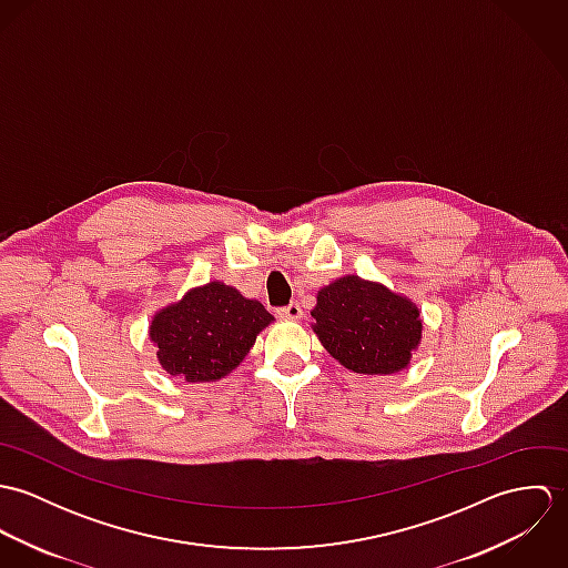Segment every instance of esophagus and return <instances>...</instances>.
<instances>
[{"instance_id":"1","label":"esophagus","mask_w":568,"mask_h":568,"mask_svg":"<svg viewBox=\"0 0 568 568\" xmlns=\"http://www.w3.org/2000/svg\"><path fill=\"white\" fill-rule=\"evenodd\" d=\"M277 315H280L282 320H300V317H302V306H300L297 302H291L288 306L280 308Z\"/></svg>"}]
</instances>
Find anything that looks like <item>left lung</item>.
Listing matches in <instances>:
<instances>
[{
  "label": "left lung",
  "instance_id": "obj_1",
  "mask_svg": "<svg viewBox=\"0 0 568 568\" xmlns=\"http://www.w3.org/2000/svg\"><path fill=\"white\" fill-rule=\"evenodd\" d=\"M313 320L329 356L356 374L405 369L422 338L417 306L358 275H345L322 288Z\"/></svg>",
  "mask_w": 568,
  "mask_h": 568
}]
</instances>
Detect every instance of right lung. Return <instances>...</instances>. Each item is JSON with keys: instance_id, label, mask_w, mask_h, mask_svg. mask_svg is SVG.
<instances>
[{"instance_id": "1", "label": "right lung", "mask_w": 568, "mask_h": 568, "mask_svg": "<svg viewBox=\"0 0 568 568\" xmlns=\"http://www.w3.org/2000/svg\"><path fill=\"white\" fill-rule=\"evenodd\" d=\"M273 315L234 286L210 282L181 302L162 308L151 324V341L170 376L187 383H214L243 363L255 336Z\"/></svg>"}]
</instances>
